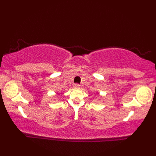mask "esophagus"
<instances>
[{
  "label": "esophagus",
  "instance_id": "34e87169",
  "mask_svg": "<svg viewBox=\"0 0 156 156\" xmlns=\"http://www.w3.org/2000/svg\"><path fill=\"white\" fill-rule=\"evenodd\" d=\"M74 88H80V85L78 84H76L74 85Z\"/></svg>",
  "mask_w": 156,
  "mask_h": 156
}]
</instances>
